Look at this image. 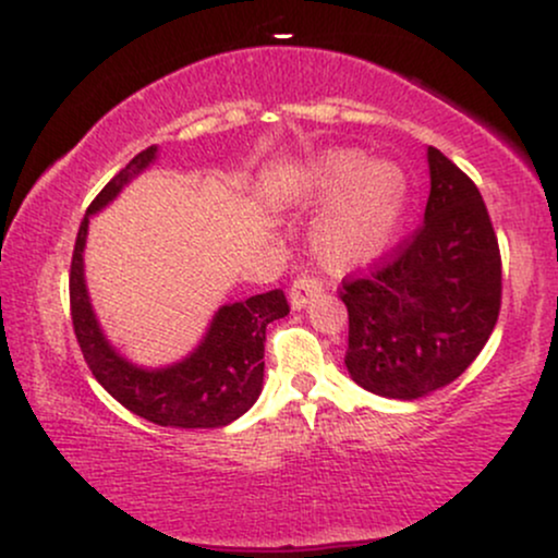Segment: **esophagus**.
I'll return each instance as SVG.
<instances>
[{
	"instance_id": "obj_1",
	"label": "esophagus",
	"mask_w": 558,
	"mask_h": 558,
	"mask_svg": "<svg viewBox=\"0 0 558 558\" xmlns=\"http://www.w3.org/2000/svg\"><path fill=\"white\" fill-rule=\"evenodd\" d=\"M323 291H325L323 280L306 278V275H301V278L293 280V286L288 288V301H291L293 310H304V306L310 304L312 299H317Z\"/></svg>"
}]
</instances>
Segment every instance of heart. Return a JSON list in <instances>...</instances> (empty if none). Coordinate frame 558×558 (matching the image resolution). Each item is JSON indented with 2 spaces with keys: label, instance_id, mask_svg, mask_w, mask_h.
Instances as JSON below:
<instances>
[{
  "label": "heart",
  "instance_id": "1",
  "mask_svg": "<svg viewBox=\"0 0 558 558\" xmlns=\"http://www.w3.org/2000/svg\"><path fill=\"white\" fill-rule=\"evenodd\" d=\"M409 175L393 159H369L360 149H323L293 181L301 204H328L310 230L312 252L328 270L375 265L399 235L409 207Z\"/></svg>",
  "mask_w": 558,
  "mask_h": 558
}]
</instances>
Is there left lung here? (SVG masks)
<instances>
[{
    "mask_svg": "<svg viewBox=\"0 0 558 558\" xmlns=\"http://www.w3.org/2000/svg\"><path fill=\"white\" fill-rule=\"evenodd\" d=\"M427 168L430 196L414 239L341 291L351 380L399 401L457 380L488 343L501 306V254L477 185L435 146Z\"/></svg>",
    "mask_w": 558,
    "mask_h": 558,
    "instance_id": "8db88e82",
    "label": "left lung"
}]
</instances>
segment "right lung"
I'll use <instances>...</instances> for the list:
<instances>
[{"mask_svg":"<svg viewBox=\"0 0 558 558\" xmlns=\"http://www.w3.org/2000/svg\"><path fill=\"white\" fill-rule=\"evenodd\" d=\"M159 149L149 146L112 178L83 217L70 265V315L83 360L101 388L138 417L162 427H226L246 414L259 399L265 383V330L272 319L288 315L283 291L257 293L243 301H228L209 319L202 341L183 360L144 367L131 362L101 330L88 296L83 252L88 222L112 204L133 178L157 162Z\"/></svg>","mask_w":558,"mask_h":558,"instance_id":"add662e5","label":"right lung"}]
</instances>
